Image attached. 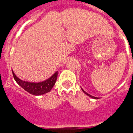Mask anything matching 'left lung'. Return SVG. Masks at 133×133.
<instances>
[{
	"instance_id": "obj_1",
	"label": "left lung",
	"mask_w": 133,
	"mask_h": 133,
	"mask_svg": "<svg viewBox=\"0 0 133 133\" xmlns=\"http://www.w3.org/2000/svg\"><path fill=\"white\" fill-rule=\"evenodd\" d=\"M82 89V90H83V92L85 93V95H87V96H90V97L92 98H94V99H98V98H97V97H95V96H92V95H89V94H88V93H87V92H85V90H84L83 89Z\"/></svg>"
}]
</instances>
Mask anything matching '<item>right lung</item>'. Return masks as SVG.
I'll list each match as a JSON object with an SVG mask.
<instances>
[{
  "label": "right lung",
  "instance_id": "obj_1",
  "mask_svg": "<svg viewBox=\"0 0 133 133\" xmlns=\"http://www.w3.org/2000/svg\"><path fill=\"white\" fill-rule=\"evenodd\" d=\"M12 71L16 83L25 90L35 96L44 95L50 91V90L55 85L58 76V71H56L46 80L38 83H34V82H28L22 80L15 75L12 69Z\"/></svg>",
  "mask_w": 133,
  "mask_h": 133
}]
</instances>
